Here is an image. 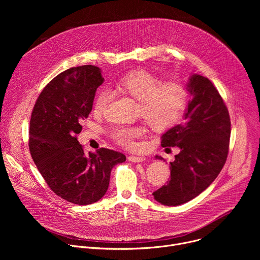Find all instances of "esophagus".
<instances>
[{
	"label": "esophagus",
	"mask_w": 260,
	"mask_h": 260,
	"mask_svg": "<svg viewBox=\"0 0 260 260\" xmlns=\"http://www.w3.org/2000/svg\"><path fill=\"white\" fill-rule=\"evenodd\" d=\"M127 159L132 162H142L145 161L146 158L144 156H135V155H131L127 157Z\"/></svg>",
	"instance_id": "1"
}]
</instances>
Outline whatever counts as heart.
Returning a JSON list of instances; mask_svg holds the SVG:
<instances>
[{"label":"heart","instance_id":"obj_1","mask_svg":"<svg viewBox=\"0 0 260 260\" xmlns=\"http://www.w3.org/2000/svg\"><path fill=\"white\" fill-rule=\"evenodd\" d=\"M113 90L138 101V114L149 127L156 132L171 128L183 115L188 102V91L180 82H162L154 74L139 70L125 74L113 84ZM112 99L107 89L101 90L93 103V112L102 115ZM143 135L138 125H116L110 137L125 148L135 146V141Z\"/></svg>","mask_w":260,"mask_h":260}]
</instances>
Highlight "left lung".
Returning a JSON list of instances; mask_svg holds the SVG:
<instances>
[{"label": "left lung", "mask_w": 260, "mask_h": 260, "mask_svg": "<svg viewBox=\"0 0 260 260\" xmlns=\"http://www.w3.org/2000/svg\"><path fill=\"white\" fill-rule=\"evenodd\" d=\"M193 95L185 121L161 137L162 147H179L171 165V179L152 193L166 206H179L198 197L225 165L231 138L229 110L214 84L194 74L187 84ZM162 159L160 156H156Z\"/></svg>", "instance_id": "8db88e82"}]
</instances>
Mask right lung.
Wrapping results in <instances>:
<instances>
[{"mask_svg": "<svg viewBox=\"0 0 260 260\" xmlns=\"http://www.w3.org/2000/svg\"><path fill=\"white\" fill-rule=\"evenodd\" d=\"M103 82L100 68L91 64L60 73L37 99L29 121V152L40 174L56 196L80 206L101 200L111 170L126 159L107 148L86 154L77 140Z\"/></svg>", "mask_w": 260, "mask_h": 260, "instance_id": "obj_1", "label": "right lung"}]
</instances>
